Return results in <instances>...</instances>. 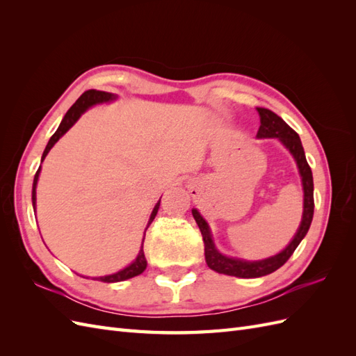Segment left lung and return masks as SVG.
Returning <instances> with one entry per match:
<instances>
[{
    "instance_id": "obj_1",
    "label": "left lung",
    "mask_w": 356,
    "mask_h": 356,
    "mask_svg": "<svg viewBox=\"0 0 356 356\" xmlns=\"http://www.w3.org/2000/svg\"><path fill=\"white\" fill-rule=\"evenodd\" d=\"M257 111L260 114V123H261L260 129H258L257 132V138H277L296 159V163L298 166V172L301 177V184H303V191H305L303 217H301L300 227L294 236V239L288 243V246L284 251H281L273 257L264 258V260L246 261V260H241V258L222 255L213 245L208 222L204 221V218L199 213L197 209H193L191 213L199 225L202 238H203L204 260H207L208 267L218 273L236 276V277H260V276L270 275L275 270H277L279 267H282L288 261V258L293 255L300 242L303 241V238L307 234L312 218H314V208H315L314 177H312V169L306 160L305 149H303V145H301L300 136L273 111L267 108H257Z\"/></svg>"
}]
</instances>
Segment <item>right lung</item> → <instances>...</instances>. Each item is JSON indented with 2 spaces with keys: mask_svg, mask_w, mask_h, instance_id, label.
I'll use <instances>...</instances> for the list:
<instances>
[{
  "mask_svg": "<svg viewBox=\"0 0 356 356\" xmlns=\"http://www.w3.org/2000/svg\"><path fill=\"white\" fill-rule=\"evenodd\" d=\"M114 99H115V95L108 93V92L95 90V89L86 90V92L80 96V98H79L77 101H75V104L71 106V108L67 111L65 117L62 118V122H60V124H59V127H58V131H56L55 134H53V136L50 138V141H49L47 145H46L44 153H42V157H41V161L46 159L47 153L50 152V148L59 141V138H60L62 135H65V134L70 131L71 126H74V123L79 120L80 115H81L86 110L90 108L92 105L102 104V102H110V101H114ZM40 169H41V166L38 168L37 174H35V177H34V184H32V207H34V208H35V200H37L35 188H37L38 177H40ZM159 207H160V200L157 202V204H156L153 212H152V217H149V220H148V225L153 222L154 217L157 215ZM148 225H147V229H148ZM147 229H145V230H147ZM143 245H144V239H143ZM145 267H147V260H145L144 250H143V246H141V250H139V254H138V257L135 258V261H134L132 264H129L127 267H124L123 270L117 272V273H113V275H108V276H101V277H93V279H95V281H101V282H106V284L122 282V281H126V279H131V277H135V276H138V275H141V273L145 270Z\"/></svg>",
  "mask_w": 356,
  "mask_h": 356,
  "instance_id": "obj_1",
  "label": "right lung"
}]
</instances>
